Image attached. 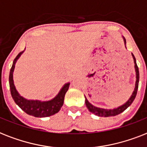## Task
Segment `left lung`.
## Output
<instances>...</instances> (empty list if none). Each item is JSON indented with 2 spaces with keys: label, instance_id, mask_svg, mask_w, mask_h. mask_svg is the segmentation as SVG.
I'll return each instance as SVG.
<instances>
[{
  "label": "left lung",
  "instance_id": "left-lung-1",
  "mask_svg": "<svg viewBox=\"0 0 147 147\" xmlns=\"http://www.w3.org/2000/svg\"><path fill=\"white\" fill-rule=\"evenodd\" d=\"M124 44H126V40H125V38H124ZM132 56H133L134 58V64H135V70H136V77H137V80H136V84H135V89L134 91L133 94H132V96L130 98H129V100L125 104H124L121 106L118 107L117 109H100V108H97V107L93 106L92 105H91L88 100L86 98L85 102H86V105L87 107V109H89V111L90 112H92L93 113L94 115H98L99 117H110V116H115L118 115L119 114L122 113L124 110H126L127 108H128L130 105L132 104V102L134 100L135 97L137 96V90H138V84H139V78H140V74H139V69H138V67L137 65V62H136V58H135L134 55L132 54Z\"/></svg>",
  "mask_w": 147,
  "mask_h": 147
}]
</instances>
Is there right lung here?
<instances>
[{
    "label": "right lung",
    "instance_id": "obj_1",
    "mask_svg": "<svg viewBox=\"0 0 147 147\" xmlns=\"http://www.w3.org/2000/svg\"><path fill=\"white\" fill-rule=\"evenodd\" d=\"M23 51H21L14 59L12 67L10 69V76H9V83H10V93L13 98L14 102L23 111H24L26 114L29 115L37 117V118H43V117H49L57 113L60 109L64 104V96L68 90L70 83H67L63 86L61 90L57 94V96L48 102H40L37 100H27L26 98H23L20 96L17 91L15 89L13 80V72L14 67L16 64V60L18 59L21 54Z\"/></svg>",
    "mask_w": 147,
    "mask_h": 147
}]
</instances>
